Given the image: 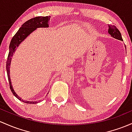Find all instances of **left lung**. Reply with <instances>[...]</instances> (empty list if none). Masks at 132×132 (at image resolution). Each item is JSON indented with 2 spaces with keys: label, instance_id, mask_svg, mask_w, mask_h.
Returning a JSON list of instances; mask_svg holds the SVG:
<instances>
[{
  "label": "left lung",
  "instance_id": "8db88e82",
  "mask_svg": "<svg viewBox=\"0 0 132 132\" xmlns=\"http://www.w3.org/2000/svg\"><path fill=\"white\" fill-rule=\"evenodd\" d=\"M108 33H109V34H110L111 37H114L117 39L121 40H123L121 33L115 26L108 25Z\"/></svg>",
  "mask_w": 132,
  "mask_h": 132
}]
</instances>
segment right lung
Here are the masks:
<instances>
[{"label": "right lung", "mask_w": 132, "mask_h": 132, "mask_svg": "<svg viewBox=\"0 0 132 132\" xmlns=\"http://www.w3.org/2000/svg\"><path fill=\"white\" fill-rule=\"evenodd\" d=\"M50 18L51 16L36 17L32 19H31L29 21H26L25 23H24L22 25V27H20L19 31L14 36L12 40H11V43H10L9 53L8 57H7V60L6 62L7 76H8V79L9 81V86L11 92H12L13 95L16 97V98H18L19 100H21V98H20L19 96H17V94L15 93L14 90L13 89L12 86L11 85V79H10L9 68L10 65H11V59H12V56H13V53H14L15 49L18 47L20 43H21L22 41H23V40L25 39L26 37H27V36L29 35L34 30H36V28H38V27H48ZM22 101L24 103L30 104H35L37 103L36 101H32V102H31V101H24L23 100H22Z\"/></svg>", "instance_id": "right-lung-1"}]
</instances>
